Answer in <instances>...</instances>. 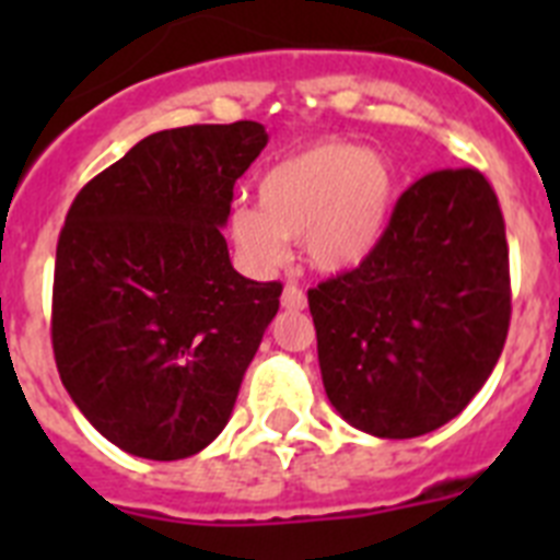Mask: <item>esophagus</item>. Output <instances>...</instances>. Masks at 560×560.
Wrapping results in <instances>:
<instances>
[{
    "label": "esophagus",
    "instance_id": "34e87169",
    "mask_svg": "<svg viewBox=\"0 0 560 560\" xmlns=\"http://www.w3.org/2000/svg\"><path fill=\"white\" fill-rule=\"evenodd\" d=\"M280 305L285 311H303L305 308V294L296 285H285L283 296H280Z\"/></svg>",
    "mask_w": 560,
    "mask_h": 560
}]
</instances>
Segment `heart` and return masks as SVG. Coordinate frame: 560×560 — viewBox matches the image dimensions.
Wrapping results in <instances>:
<instances>
[{"label":"heart","instance_id":"obj_1","mask_svg":"<svg viewBox=\"0 0 560 560\" xmlns=\"http://www.w3.org/2000/svg\"><path fill=\"white\" fill-rule=\"evenodd\" d=\"M395 173L353 142H316L289 153L257 182V210L237 207L230 237L257 269L283 260V241H300L311 269H359L393 219Z\"/></svg>","mask_w":560,"mask_h":560}]
</instances>
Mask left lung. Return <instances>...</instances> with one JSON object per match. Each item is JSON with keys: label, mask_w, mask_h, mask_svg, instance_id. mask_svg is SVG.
<instances>
[{"label": "left lung", "mask_w": 560, "mask_h": 560, "mask_svg": "<svg viewBox=\"0 0 560 560\" xmlns=\"http://www.w3.org/2000/svg\"><path fill=\"white\" fill-rule=\"evenodd\" d=\"M328 400L350 427L407 440L457 418L502 355L511 269L497 192L474 167L398 199L378 249L308 291Z\"/></svg>", "instance_id": "8db88e82"}]
</instances>
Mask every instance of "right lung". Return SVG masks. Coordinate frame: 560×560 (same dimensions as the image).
Wrapping results in <instances>:
<instances>
[{
  "instance_id": "right-lung-1",
  "label": "right lung",
  "mask_w": 560,
  "mask_h": 560,
  "mask_svg": "<svg viewBox=\"0 0 560 560\" xmlns=\"http://www.w3.org/2000/svg\"><path fill=\"white\" fill-rule=\"evenodd\" d=\"M260 122L140 140L67 212L52 350L69 398L133 457L182 459L224 432L280 308V283L232 269V187L260 156Z\"/></svg>"
}]
</instances>
